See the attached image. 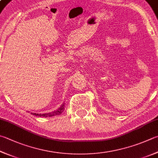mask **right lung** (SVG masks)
<instances>
[{"label": "right lung", "instance_id": "add662e5", "mask_svg": "<svg viewBox=\"0 0 158 158\" xmlns=\"http://www.w3.org/2000/svg\"><path fill=\"white\" fill-rule=\"evenodd\" d=\"M64 110V103L62 104L61 106L58 109L56 110V111H54L51 113H48V114H35V113H31V114L36 115V116H39V117H52V116H54V115H58L61 114L63 111Z\"/></svg>", "mask_w": 158, "mask_h": 158}]
</instances>
